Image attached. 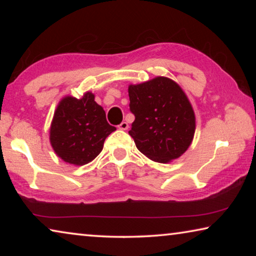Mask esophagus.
<instances>
[{
	"instance_id": "34e87169",
	"label": "esophagus",
	"mask_w": 256,
	"mask_h": 256,
	"mask_svg": "<svg viewBox=\"0 0 256 256\" xmlns=\"http://www.w3.org/2000/svg\"><path fill=\"white\" fill-rule=\"evenodd\" d=\"M118 128L123 130V131H126V130L128 128V124L126 122H122L118 125Z\"/></svg>"
}]
</instances>
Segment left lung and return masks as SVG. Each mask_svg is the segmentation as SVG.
<instances>
[{"instance_id": "obj_1", "label": "left lung", "mask_w": 256, "mask_h": 256, "mask_svg": "<svg viewBox=\"0 0 256 256\" xmlns=\"http://www.w3.org/2000/svg\"><path fill=\"white\" fill-rule=\"evenodd\" d=\"M130 110L136 116L128 134L138 151L157 162L180 158L192 144L196 115L183 89L170 78L130 84Z\"/></svg>"}]
</instances>
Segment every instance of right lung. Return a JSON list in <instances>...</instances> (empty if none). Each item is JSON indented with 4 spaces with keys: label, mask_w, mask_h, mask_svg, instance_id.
Returning <instances> with one entry per match:
<instances>
[{
    "label": "right lung",
    "mask_w": 256,
    "mask_h": 256,
    "mask_svg": "<svg viewBox=\"0 0 256 256\" xmlns=\"http://www.w3.org/2000/svg\"><path fill=\"white\" fill-rule=\"evenodd\" d=\"M115 130L107 123L105 110L94 102V94L88 92L80 99L66 96L58 102L50 141L60 159L82 166L100 154L106 138Z\"/></svg>",
    "instance_id": "right-lung-1"
}]
</instances>
